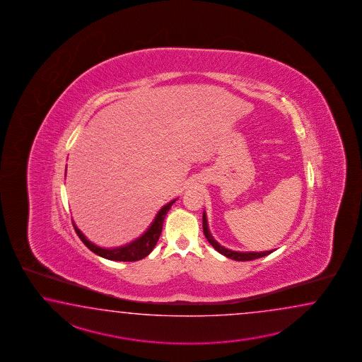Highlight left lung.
I'll list each match as a JSON object with an SVG mask.
<instances>
[{"label": "left lung", "instance_id": "left-lung-1", "mask_svg": "<svg viewBox=\"0 0 362 362\" xmlns=\"http://www.w3.org/2000/svg\"><path fill=\"white\" fill-rule=\"evenodd\" d=\"M203 233H204V235H206L208 242L212 245V247L215 248L217 252H220V254L223 255V256L229 257L231 260H235V262H250V260H255V259H259V257H264V256L272 254V252L274 251V250H270V251H262V252H240V251H231L229 248L221 246V245L212 237V234H211V231H209L206 212H203Z\"/></svg>", "mask_w": 362, "mask_h": 362}]
</instances>
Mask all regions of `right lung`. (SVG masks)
Returning a JSON list of instances; mask_svg holds the SVG:
<instances>
[{
	"label": "right lung",
	"instance_id": "1",
	"mask_svg": "<svg viewBox=\"0 0 362 362\" xmlns=\"http://www.w3.org/2000/svg\"><path fill=\"white\" fill-rule=\"evenodd\" d=\"M176 200L177 199L170 200V203L163 206L155 216L154 221L147 228V230L142 235H139V238L134 239L133 242L124 246L115 247V248H103V247L97 246L86 238L80 229H77L75 223H74V228L76 230L78 238L83 240L85 246L100 257H105L112 262H137L146 257L147 255L154 250L155 245L162 234L164 218Z\"/></svg>",
	"mask_w": 362,
	"mask_h": 362
}]
</instances>
